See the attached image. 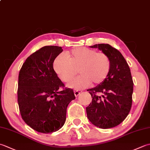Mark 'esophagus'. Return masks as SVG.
Masks as SVG:
<instances>
[{
  "label": "esophagus",
  "mask_w": 150,
  "mask_h": 150,
  "mask_svg": "<svg viewBox=\"0 0 150 150\" xmlns=\"http://www.w3.org/2000/svg\"><path fill=\"white\" fill-rule=\"evenodd\" d=\"M82 92V90H74V94L75 95V97H77L79 95H80V93Z\"/></svg>",
  "instance_id": "34e87169"
}]
</instances>
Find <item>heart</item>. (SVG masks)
Segmentation results:
<instances>
[{
	"mask_svg": "<svg viewBox=\"0 0 150 150\" xmlns=\"http://www.w3.org/2000/svg\"><path fill=\"white\" fill-rule=\"evenodd\" d=\"M111 62L107 54L86 47L72 49L66 55L60 54L53 62V69L62 82H68L79 72L81 76L70 82L68 86L81 90L91 82H103L110 72Z\"/></svg>",
	"mask_w": 150,
	"mask_h": 150,
	"instance_id": "heart-1",
	"label": "heart"
}]
</instances>
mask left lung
Returning a JSON list of instances; mask_svg holds the SVG:
<instances>
[{
    "label": "left lung",
    "instance_id": "left-lung-1",
    "mask_svg": "<svg viewBox=\"0 0 150 150\" xmlns=\"http://www.w3.org/2000/svg\"><path fill=\"white\" fill-rule=\"evenodd\" d=\"M90 47L107 54L111 66L106 80L87 90L92 98L91 103L86 107L87 116L98 128H113L126 119L131 110L133 91L131 71L122 54L110 44H98Z\"/></svg>",
    "mask_w": 150,
    "mask_h": 150
}]
</instances>
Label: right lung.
Returning <instances> with one entry per match:
<instances>
[{
	"instance_id": "right-lung-1",
	"label": "right lung",
	"mask_w": 150,
	"mask_h": 150,
	"mask_svg": "<svg viewBox=\"0 0 150 150\" xmlns=\"http://www.w3.org/2000/svg\"><path fill=\"white\" fill-rule=\"evenodd\" d=\"M62 47L46 46L31 54L18 74V104L22 119L35 131H58L66 121L68 104L75 98L73 90L65 88L53 69ZM62 87V91L59 92Z\"/></svg>"
}]
</instances>
